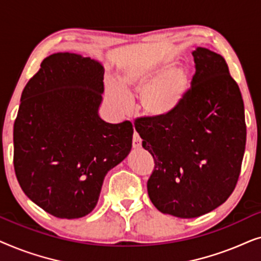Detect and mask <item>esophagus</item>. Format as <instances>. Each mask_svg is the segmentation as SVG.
I'll use <instances>...</instances> for the list:
<instances>
[{"label":"esophagus","instance_id":"34e87169","mask_svg":"<svg viewBox=\"0 0 261 261\" xmlns=\"http://www.w3.org/2000/svg\"><path fill=\"white\" fill-rule=\"evenodd\" d=\"M133 148H140L141 147V139L140 137H139V134L137 133V132H134L133 134Z\"/></svg>","mask_w":261,"mask_h":261}]
</instances>
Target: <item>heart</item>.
<instances>
[{
    "instance_id": "1",
    "label": "heart",
    "mask_w": 261,
    "mask_h": 261,
    "mask_svg": "<svg viewBox=\"0 0 261 261\" xmlns=\"http://www.w3.org/2000/svg\"><path fill=\"white\" fill-rule=\"evenodd\" d=\"M160 71H128L122 76L124 85L141 91L140 108L153 119H166L183 105L189 88V76L183 67H173L162 76ZM109 95L119 109H126L130 95L115 82L109 84Z\"/></svg>"
}]
</instances>
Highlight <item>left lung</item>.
Returning a JSON list of instances; mask_svg holds the SVG:
<instances>
[{
    "label": "left lung",
    "instance_id": "1",
    "mask_svg": "<svg viewBox=\"0 0 261 261\" xmlns=\"http://www.w3.org/2000/svg\"><path fill=\"white\" fill-rule=\"evenodd\" d=\"M192 56L196 72L179 109L135 124L155 164L149 199L159 212L180 219L204 215L227 201L246 146L244 101L226 60L204 47Z\"/></svg>",
    "mask_w": 261,
    "mask_h": 261
}]
</instances>
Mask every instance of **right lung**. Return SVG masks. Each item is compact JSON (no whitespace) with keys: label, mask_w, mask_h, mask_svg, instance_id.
<instances>
[{"label":"right lung","mask_w":261,"mask_h":261,"mask_svg":"<svg viewBox=\"0 0 261 261\" xmlns=\"http://www.w3.org/2000/svg\"><path fill=\"white\" fill-rule=\"evenodd\" d=\"M105 69L59 52L28 81L14 122V170L27 197L59 219H80L97 204L106 174L128 155L133 126L98 115Z\"/></svg>","instance_id":"right-lung-1"}]
</instances>
